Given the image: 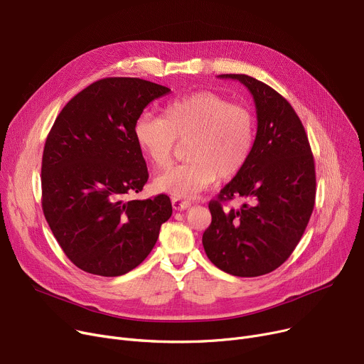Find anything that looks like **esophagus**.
Listing matches in <instances>:
<instances>
[{"mask_svg": "<svg viewBox=\"0 0 364 364\" xmlns=\"http://www.w3.org/2000/svg\"><path fill=\"white\" fill-rule=\"evenodd\" d=\"M173 208L176 209V210H186V209H188L190 208V203L188 202H184V200H181V199H173Z\"/></svg>", "mask_w": 364, "mask_h": 364, "instance_id": "obj_1", "label": "esophagus"}]
</instances>
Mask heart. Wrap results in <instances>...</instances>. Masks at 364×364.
<instances>
[{
	"instance_id": "heart-1",
	"label": "heart",
	"mask_w": 364,
	"mask_h": 364,
	"mask_svg": "<svg viewBox=\"0 0 364 364\" xmlns=\"http://www.w3.org/2000/svg\"><path fill=\"white\" fill-rule=\"evenodd\" d=\"M134 139L155 168L171 162L177 140H187V162L155 178L159 191L176 199H195L218 177H235L249 162L256 140V117L245 105L215 92H195L169 101L164 118L141 112Z\"/></svg>"
}]
</instances>
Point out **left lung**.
Returning <instances> with one entry per match:
<instances>
[{
    "instance_id": "1",
    "label": "left lung",
    "mask_w": 364,
    "mask_h": 364,
    "mask_svg": "<svg viewBox=\"0 0 364 364\" xmlns=\"http://www.w3.org/2000/svg\"><path fill=\"white\" fill-rule=\"evenodd\" d=\"M243 83L252 93L257 133L246 166L209 202L212 223L202 243L209 260L234 277L275 271L309 224L316 196V174L307 134L288 101L247 75H220ZM241 196L251 200L238 210L220 202Z\"/></svg>"
}]
</instances>
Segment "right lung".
Instances as JSON below:
<instances>
[{
	"label": "right lung",
	"mask_w": 364,
	"mask_h": 364,
	"mask_svg": "<svg viewBox=\"0 0 364 364\" xmlns=\"http://www.w3.org/2000/svg\"><path fill=\"white\" fill-rule=\"evenodd\" d=\"M169 92L137 77L98 80L68 101L46 137L43 215L63 252L85 272L119 277L134 269L173 213L166 195L126 200L149 178L134 123Z\"/></svg>",
	"instance_id": "add662e5"
}]
</instances>
